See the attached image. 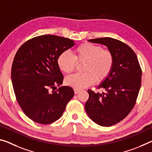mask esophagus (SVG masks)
I'll use <instances>...</instances> for the list:
<instances>
[{
    "label": "esophagus",
    "mask_w": 152,
    "mask_h": 152,
    "mask_svg": "<svg viewBox=\"0 0 152 152\" xmlns=\"http://www.w3.org/2000/svg\"><path fill=\"white\" fill-rule=\"evenodd\" d=\"M80 91V89H76V88H74V93L77 94L78 93H79Z\"/></svg>",
    "instance_id": "obj_1"
}]
</instances>
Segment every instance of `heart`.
Returning a JSON list of instances; mask_svg holds the SVG:
<instances>
[{
	"mask_svg": "<svg viewBox=\"0 0 152 152\" xmlns=\"http://www.w3.org/2000/svg\"><path fill=\"white\" fill-rule=\"evenodd\" d=\"M84 73L76 74L66 78L67 86L76 89L87 87L96 82L101 83L110 75L114 67V55L112 51L99 45L82 43L73 51V56L66 51L62 52L57 59L60 70L69 74L76 69L77 64L83 63Z\"/></svg>",
	"mask_w": 152,
	"mask_h": 152,
	"instance_id": "b5f03b06",
	"label": "heart"
}]
</instances>
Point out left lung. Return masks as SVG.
<instances>
[{
  "label": "left lung",
  "mask_w": 152,
  "mask_h": 152,
  "mask_svg": "<svg viewBox=\"0 0 152 152\" xmlns=\"http://www.w3.org/2000/svg\"><path fill=\"white\" fill-rule=\"evenodd\" d=\"M107 46L114 55V67L108 78L95 93L89 89L85 110L90 118L102 126H111L123 120L133 109L141 85L142 72L131 47L117 39L105 37L88 40Z\"/></svg>",
  "instance_id": "obj_1"
}]
</instances>
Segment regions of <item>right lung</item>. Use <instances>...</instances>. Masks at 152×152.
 Here are the masks:
<instances>
[{
  "label": "right lung",
  "instance_id": "obj_1",
  "mask_svg": "<svg viewBox=\"0 0 152 152\" xmlns=\"http://www.w3.org/2000/svg\"><path fill=\"white\" fill-rule=\"evenodd\" d=\"M74 45L69 38L47 34L28 40L17 51L11 67L14 93L24 114L35 122L48 124L56 121L74 97L70 86L50 92L63 83L57 57Z\"/></svg>",
  "mask_w": 152,
  "mask_h": 152
}]
</instances>
